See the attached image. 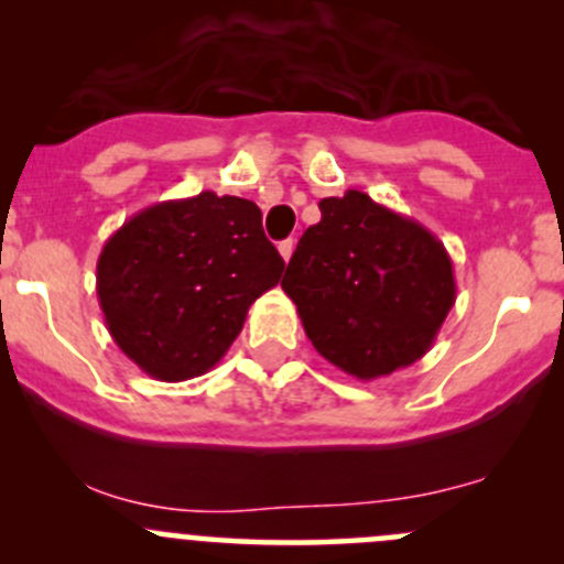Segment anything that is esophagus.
Masks as SVG:
<instances>
[{
	"label": "esophagus",
	"mask_w": 564,
	"mask_h": 564,
	"mask_svg": "<svg viewBox=\"0 0 564 564\" xmlns=\"http://www.w3.org/2000/svg\"><path fill=\"white\" fill-rule=\"evenodd\" d=\"M278 250H281L283 261H289V259H292V253H294V240H283L281 246H278Z\"/></svg>",
	"instance_id": "esophagus-1"
}]
</instances>
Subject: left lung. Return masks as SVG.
<instances>
[{"instance_id":"1","label":"left lung","mask_w":564,"mask_h":564,"mask_svg":"<svg viewBox=\"0 0 564 564\" xmlns=\"http://www.w3.org/2000/svg\"><path fill=\"white\" fill-rule=\"evenodd\" d=\"M318 209L281 281L314 349L362 382L417 362L456 303L451 253L362 191L322 198Z\"/></svg>"}]
</instances>
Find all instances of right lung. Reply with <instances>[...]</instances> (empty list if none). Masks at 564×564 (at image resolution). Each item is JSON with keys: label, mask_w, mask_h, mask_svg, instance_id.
I'll return each mask as SVG.
<instances>
[{"label": "right lung", "mask_w": 564, "mask_h": 564, "mask_svg": "<svg viewBox=\"0 0 564 564\" xmlns=\"http://www.w3.org/2000/svg\"><path fill=\"white\" fill-rule=\"evenodd\" d=\"M283 267L253 202L202 191L144 207L108 237L98 300L128 360L185 382L218 366Z\"/></svg>", "instance_id": "obj_1"}]
</instances>
